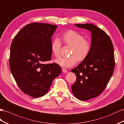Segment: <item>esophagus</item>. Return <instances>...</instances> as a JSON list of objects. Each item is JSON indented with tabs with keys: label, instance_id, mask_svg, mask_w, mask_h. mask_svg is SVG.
I'll return each mask as SVG.
<instances>
[{
	"label": "esophagus",
	"instance_id": "esophagus-1",
	"mask_svg": "<svg viewBox=\"0 0 124 124\" xmlns=\"http://www.w3.org/2000/svg\"><path fill=\"white\" fill-rule=\"evenodd\" d=\"M62 72H63V73H68V71L67 70H66L64 69H62Z\"/></svg>",
	"mask_w": 124,
	"mask_h": 124
}]
</instances>
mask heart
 I'll return each mask as SVG.
<instances>
[{"label": "heart", "mask_w": 124, "mask_h": 124, "mask_svg": "<svg viewBox=\"0 0 124 124\" xmlns=\"http://www.w3.org/2000/svg\"><path fill=\"white\" fill-rule=\"evenodd\" d=\"M63 42L71 46L70 56L67 58L61 57L55 60V62L64 68H69L73 66L77 61L82 62L87 58L91 52L92 44L91 41L84 39L83 35L74 30L65 32L62 36ZM62 43L58 38L54 40L51 45L53 55L56 58L60 55Z\"/></svg>", "instance_id": "heart-1"}]
</instances>
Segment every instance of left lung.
Segmentation results:
<instances>
[{
  "label": "left lung",
  "instance_id": "8db88e82",
  "mask_svg": "<svg viewBox=\"0 0 124 124\" xmlns=\"http://www.w3.org/2000/svg\"><path fill=\"white\" fill-rule=\"evenodd\" d=\"M89 30L92 34V47L87 58L71 71L77 77L72 91L81 101L100 95L106 87L115 68L114 47L109 37L100 28L91 23L75 24Z\"/></svg>",
  "mask_w": 124,
  "mask_h": 124
}]
</instances>
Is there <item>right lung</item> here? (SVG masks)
<instances>
[{
  "label": "right lung",
  "instance_id": "right-lung-1",
  "mask_svg": "<svg viewBox=\"0 0 124 124\" xmlns=\"http://www.w3.org/2000/svg\"><path fill=\"white\" fill-rule=\"evenodd\" d=\"M56 28L49 23H29L12 41L10 71L21 90L34 98L45 95L54 79L61 73L56 63H44L51 59V38Z\"/></svg>",
  "mask_w": 124,
  "mask_h": 124
}]
</instances>
